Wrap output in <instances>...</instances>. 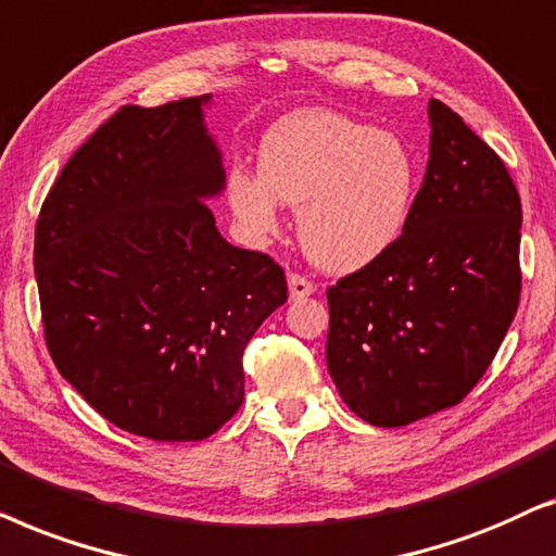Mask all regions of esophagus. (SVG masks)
Returning <instances> with one entry per match:
<instances>
[{"label":"esophagus","mask_w":556,"mask_h":556,"mask_svg":"<svg viewBox=\"0 0 556 556\" xmlns=\"http://www.w3.org/2000/svg\"><path fill=\"white\" fill-rule=\"evenodd\" d=\"M287 285H290V300H305L309 294H315V285L302 274H290Z\"/></svg>","instance_id":"34e87169"}]
</instances>
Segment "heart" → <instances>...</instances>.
Instances as JSON below:
<instances>
[{"label":"heart","instance_id":"1","mask_svg":"<svg viewBox=\"0 0 556 556\" xmlns=\"http://www.w3.org/2000/svg\"><path fill=\"white\" fill-rule=\"evenodd\" d=\"M414 192L417 162L402 139L328 109L274 124L258 144V175L239 165L226 175V203L251 241L277 236L279 203L292 205L305 254L336 274L394 247Z\"/></svg>","mask_w":556,"mask_h":556}]
</instances>
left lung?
Segmentation results:
<instances>
[{
  "instance_id": "left-lung-1",
  "label": "left lung",
  "mask_w": 556,
  "mask_h": 556,
  "mask_svg": "<svg viewBox=\"0 0 556 556\" xmlns=\"http://www.w3.org/2000/svg\"><path fill=\"white\" fill-rule=\"evenodd\" d=\"M427 114V173L402 236L328 290V371L376 427L463 402L521 294V201L506 165L442 101Z\"/></svg>"
}]
</instances>
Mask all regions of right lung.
<instances>
[{
    "label": "right lung",
    "instance_id": "obj_1",
    "mask_svg": "<svg viewBox=\"0 0 556 556\" xmlns=\"http://www.w3.org/2000/svg\"><path fill=\"white\" fill-rule=\"evenodd\" d=\"M211 93L122 106L58 175L35 228V279L58 371L139 438H211L243 402V348L287 302L282 266L231 247Z\"/></svg>",
    "mask_w": 556,
    "mask_h": 556
}]
</instances>
